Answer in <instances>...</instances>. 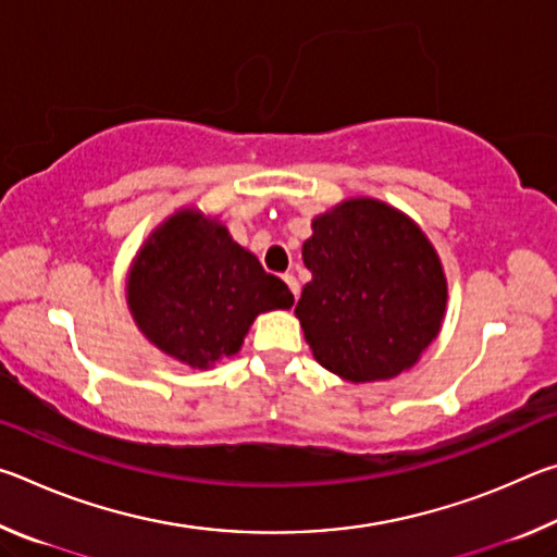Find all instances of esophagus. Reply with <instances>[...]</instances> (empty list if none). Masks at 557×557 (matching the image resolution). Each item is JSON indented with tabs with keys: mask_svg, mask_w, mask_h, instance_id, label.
I'll return each instance as SVG.
<instances>
[{
	"mask_svg": "<svg viewBox=\"0 0 557 557\" xmlns=\"http://www.w3.org/2000/svg\"><path fill=\"white\" fill-rule=\"evenodd\" d=\"M282 280L287 282V287L292 289V295H295V299H299V282H297V277L295 275H285Z\"/></svg>",
	"mask_w": 557,
	"mask_h": 557,
	"instance_id": "1",
	"label": "esophagus"
}]
</instances>
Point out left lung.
Listing matches in <instances>:
<instances>
[{"label":"left lung","instance_id":"obj_1","mask_svg":"<svg viewBox=\"0 0 557 557\" xmlns=\"http://www.w3.org/2000/svg\"><path fill=\"white\" fill-rule=\"evenodd\" d=\"M301 260L312 280L295 307L307 344L346 381L403 373L437 336L447 282L430 240L408 215L351 199L312 221Z\"/></svg>","mask_w":557,"mask_h":557}]
</instances>
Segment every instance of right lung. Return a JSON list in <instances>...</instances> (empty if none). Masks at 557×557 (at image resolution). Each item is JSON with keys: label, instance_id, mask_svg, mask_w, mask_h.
<instances>
[{"label": "right lung", "instance_id": "add662e5", "mask_svg": "<svg viewBox=\"0 0 557 557\" xmlns=\"http://www.w3.org/2000/svg\"><path fill=\"white\" fill-rule=\"evenodd\" d=\"M127 301L149 342L194 369H209L238 351L260 312L289 309L295 297L219 221L182 211L137 256Z\"/></svg>", "mask_w": 557, "mask_h": 557}]
</instances>
